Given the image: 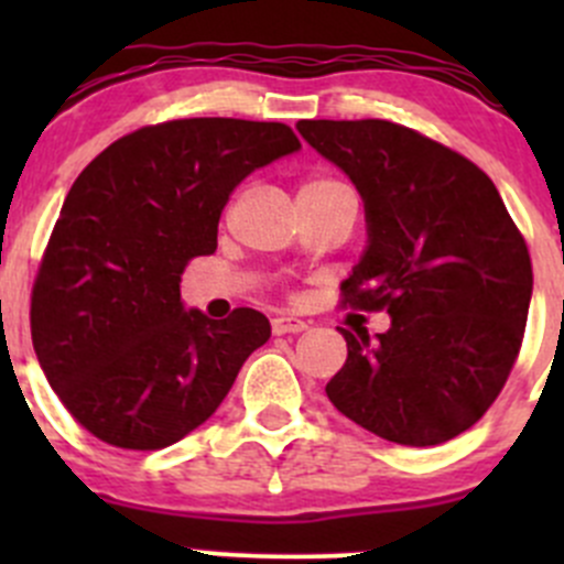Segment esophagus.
Masks as SVG:
<instances>
[{"label":"esophagus","instance_id":"1","mask_svg":"<svg viewBox=\"0 0 564 564\" xmlns=\"http://www.w3.org/2000/svg\"><path fill=\"white\" fill-rule=\"evenodd\" d=\"M308 327V324L303 322V318L292 316V314H281L272 318V333L275 335H286V333H303V329Z\"/></svg>","mask_w":564,"mask_h":564}]
</instances>
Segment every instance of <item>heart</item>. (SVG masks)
Listing matches in <instances>:
<instances>
[{
    "instance_id": "heart-1",
    "label": "heart",
    "mask_w": 564,
    "mask_h": 564,
    "mask_svg": "<svg viewBox=\"0 0 564 564\" xmlns=\"http://www.w3.org/2000/svg\"><path fill=\"white\" fill-rule=\"evenodd\" d=\"M329 182H338V180H327V176H314V180L305 182L303 187H314V185H329Z\"/></svg>"
}]
</instances>
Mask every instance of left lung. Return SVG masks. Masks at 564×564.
Segmentation results:
<instances>
[{
  "label": "left lung",
  "instance_id": "1",
  "mask_svg": "<svg viewBox=\"0 0 564 564\" xmlns=\"http://www.w3.org/2000/svg\"><path fill=\"white\" fill-rule=\"evenodd\" d=\"M297 130L366 207L346 303L390 316L373 340L340 329L349 355L327 398L395 445H442L486 414L519 357L532 300L524 237L475 163L403 124L303 119Z\"/></svg>",
  "mask_w": 564,
  "mask_h": 564
}]
</instances>
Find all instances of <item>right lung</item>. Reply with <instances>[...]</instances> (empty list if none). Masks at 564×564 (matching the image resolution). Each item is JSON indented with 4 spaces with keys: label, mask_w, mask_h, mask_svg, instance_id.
<instances>
[{
    "label": "right lung",
    "mask_w": 564,
    "mask_h": 564,
    "mask_svg": "<svg viewBox=\"0 0 564 564\" xmlns=\"http://www.w3.org/2000/svg\"><path fill=\"white\" fill-rule=\"evenodd\" d=\"M297 150L281 122L174 119L113 141L78 174L32 289V344L89 434L161 451L213 417L270 322L185 308L180 275L215 253L231 191Z\"/></svg>",
    "instance_id": "add662e5"
}]
</instances>
